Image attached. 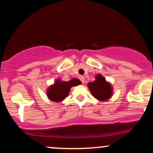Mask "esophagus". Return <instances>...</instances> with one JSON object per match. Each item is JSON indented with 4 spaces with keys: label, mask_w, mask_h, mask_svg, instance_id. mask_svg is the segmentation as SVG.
Segmentation results:
<instances>
[{
    "label": "esophagus",
    "mask_w": 153,
    "mask_h": 153,
    "mask_svg": "<svg viewBox=\"0 0 153 153\" xmlns=\"http://www.w3.org/2000/svg\"><path fill=\"white\" fill-rule=\"evenodd\" d=\"M79 79H80V81H81L82 83H84V82H85V78H84V76L80 75V76H79Z\"/></svg>",
    "instance_id": "1"
}]
</instances>
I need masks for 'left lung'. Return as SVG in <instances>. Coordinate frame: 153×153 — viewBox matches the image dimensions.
Instances as JSON below:
<instances>
[{"label": "left lung", "mask_w": 153, "mask_h": 153, "mask_svg": "<svg viewBox=\"0 0 153 153\" xmlns=\"http://www.w3.org/2000/svg\"><path fill=\"white\" fill-rule=\"evenodd\" d=\"M96 79L94 82H89L88 86L95 98L100 101H106L111 96V86L109 83L106 82L102 75H96Z\"/></svg>", "instance_id": "8db88e82"}]
</instances>
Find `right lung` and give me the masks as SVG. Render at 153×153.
Masks as SVG:
<instances>
[{"label": "right lung", "instance_id": "1", "mask_svg": "<svg viewBox=\"0 0 153 153\" xmlns=\"http://www.w3.org/2000/svg\"><path fill=\"white\" fill-rule=\"evenodd\" d=\"M80 84H81V82L77 78L72 79L68 82H61L60 80H57L55 83L51 85L47 90V96L51 101L59 102L68 96L72 86Z\"/></svg>", "mask_w": 153, "mask_h": 153}]
</instances>
